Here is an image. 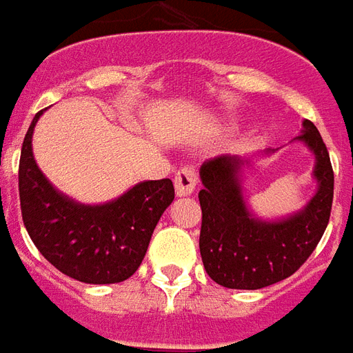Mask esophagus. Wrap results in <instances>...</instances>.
I'll return each mask as SVG.
<instances>
[{
	"instance_id": "obj_1",
	"label": "esophagus",
	"mask_w": 353,
	"mask_h": 353,
	"mask_svg": "<svg viewBox=\"0 0 353 353\" xmlns=\"http://www.w3.org/2000/svg\"><path fill=\"white\" fill-rule=\"evenodd\" d=\"M197 186V173L192 167H182L179 173L174 174V192L179 197H188L195 192Z\"/></svg>"
}]
</instances>
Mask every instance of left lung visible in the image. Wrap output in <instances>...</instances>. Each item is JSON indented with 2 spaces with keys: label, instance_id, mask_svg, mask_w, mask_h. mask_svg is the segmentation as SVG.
Listing matches in <instances>:
<instances>
[{
  "label": "left lung",
  "instance_id": "left-lung-1",
  "mask_svg": "<svg viewBox=\"0 0 353 353\" xmlns=\"http://www.w3.org/2000/svg\"><path fill=\"white\" fill-rule=\"evenodd\" d=\"M293 141H301L314 154L312 179L318 190L301 210L279 220L258 218L248 208L243 171L250 158L218 156L199 169V250L205 271L216 284L231 290L276 284L292 276L320 243L333 205V167L327 146L310 120H303L301 135Z\"/></svg>",
  "mask_w": 353,
  "mask_h": 353
}]
</instances>
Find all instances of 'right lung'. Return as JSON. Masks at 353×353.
Wrapping results in <instances>:
<instances>
[{
	"mask_svg": "<svg viewBox=\"0 0 353 353\" xmlns=\"http://www.w3.org/2000/svg\"><path fill=\"white\" fill-rule=\"evenodd\" d=\"M39 110L26 133L18 167L22 220L46 261L84 284H117L143 263L152 233L173 203L169 179L145 180L112 201L84 205L58 192L33 158Z\"/></svg>",
	"mask_w": 353,
	"mask_h": 353,
	"instance_id": "add662e5",
	"label": "right lung"
}]
</instances>
